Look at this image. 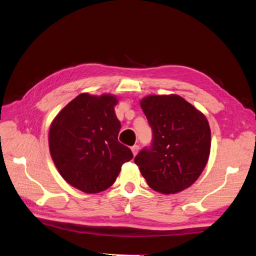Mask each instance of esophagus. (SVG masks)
<instances>
[{"instance_id":"obj_1","label":"esophagus","mask_w":256,"mask_h":256,"mask_svg":"<svg viewBox=\"0 0 256 256\" xmlns=\"http://www.w3.org/2000/svg\"><path fill=\"white\" fill-rule=\"evenodd\" d=\"M131 150H132V153H133V155L135 156V155H136V154L138 153L140 146H138V145H134V146H132V148H131Z\"/></svg>"}]
</instances>
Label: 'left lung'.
<instances>
[{
	"label": "left lung",
	"mask_w": 256,
	"mask_h": 256,
	"mask_svg": "<svg viewBox=\"0 0 256 256\" xmlns=\"http://www.w3.org/2000/svg\"><path fill=\"white\" fill-rule=\"evenodd\" d=\"M153 138L134 162L150 188L176 194L197 180L209 158L211 132L202 113L177 94L140 100Z\"/></svg>",
	"instance_id": "1"
}]
</instances>
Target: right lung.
<instances>
[{
    "instance_id": "1",
    "label": "right lung",
    "mask_w": 256,
    "mask_h": 256,
    "mask_svg": "<svg viewBox=\"0 0 256 256\" xmlns=\"http://www.w3.org/2000/svg\"><path fill=\"white\" fill-rule=\"evenodd\" d=\"M112 94H81L54 120L50 150L62 178L86 194L111 187L125 162L133 158L128 146L118 140L121 123Z\"/></svg>"
}]
</instances>
